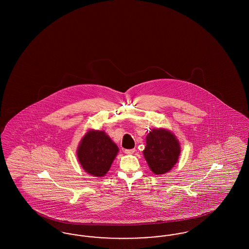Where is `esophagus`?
Here are the masks:
<instances>
[{
  "mask_svg": "<svg viewBox=\"0 0 249 249\" xmlns=\"http://www.w3.org/2000/svg\"><path fill=\"white\" fill-rule=\"evenodd\" d=\"M135 152V149L132 148V149H124V153L125 154H133Z\"/></svg>",
  "mask_w": 249,
  "mask_h": 249,
  "instance_id": "obj_1",
  "label": "esophagus"
}]
</instances>
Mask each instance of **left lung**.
I'll list each match as a JSON object with an SVG mask.
<instances>
[{"mask_svg": "<svg viewBox=\"0 0 249 249\" xmlns=\"http://www.w3.org/2000/svg\"><path fill=\"white\" fill-rule=\"evenodd\" d=\"M142 153L150 170L156 175H163L178 162L180 143L171 131L153 129L146 136V145Z\"/></svg>", "mask_w": 249, "mask_h": 249, "instance_id": "left-lung-1", "label": "left lung"}]
</instances>
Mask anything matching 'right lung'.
Returning <instances> with one entry per match:
<instances>
[{"mask_svg": "<svg viewBox=\"0 0 249 249\" xmlns=\"http://www.w3.org/2000/svg\"><path fill=\"white\" fill-rule=\"evenodd\" d=\"M118 152V145L104 130H89L78 145L77 158L88 174L102 178L107 175Z\"/></svg>", "mask_w": 249, "mask_h": 249, "instance_id": "right-lung-1", "label": "right lung"}]
</instances>
